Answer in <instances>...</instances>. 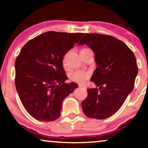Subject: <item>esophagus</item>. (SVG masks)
Listing matches in <instances>:
<instances>
[{"label": "esophagus", "instance_id": "obj_1", "mask_svg": "<svg viewBox=\"0 0 148 148\" xmlns=\"http://www.w3.org/2000/svg\"><path fill=\"white\" fill-rule=\"evenodd\" d=\"M79 88H82V89H84V90H86V86H79Z\"/></svg>", "mask_w": 148, "mask_h": 148}]
</instances>
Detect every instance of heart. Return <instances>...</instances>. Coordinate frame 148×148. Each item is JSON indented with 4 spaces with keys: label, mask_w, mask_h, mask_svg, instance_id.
Here are the masks:
<instances>
[{
    "label": "heart",
    "mask_w": 148,
    "mask_h": 148,
    "mask_svg": "<svg viewBox=\"0 0 148 148\" xmlns=\"http://www.w3.org/2000/svg\"><path fill=\"white\" fill-rule=\"evenodd\" d=\"M90 74L89 72H84L82 70H77L72 72L70 75V79L72 82H78L79 84H84L90 78Z\"/></svg>",
    "instance_id": "heart-1"
}]
</instances>
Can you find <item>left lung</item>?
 <instances>
[{
	"label": "left lung",
	"instance_id": "obj_1",
	"mask_svg": "<svg viewBox=\"0 0 148 148\" xmlns=\"http://www.w3.org/2000/svg\"><path fill=\"white\" fill-rule=\"evenodd\" d=\"M78 44L92 49L97 66L91 81L99 88L87 90L88 96L82 102L84 113L89 118H109L133 90L138 72L135 56L124 42L107 35L87 34Z\"/></svg>",
	"mask_w": 148,
	"mask_h": 148
}]
</instances>
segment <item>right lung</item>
<instances>
[{"mask_svg":"<svg viewBox=\"0 0 148 148\" xmlns=\"http://www.w3.org/2000/svg\"><path fill=\"white\" fill-rule=\"evenodd\" d=\"M84 35L48 32L31 39L15 62V85L27 112L39 121L57 120L62 103L78 84H66L63 57Z\"/></svg>","mask_w":148,"mask_h":148,"instance_id":"obj_1","label":"right lung"}]
</instances>
